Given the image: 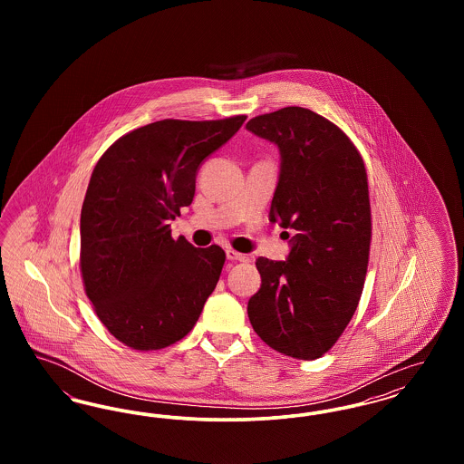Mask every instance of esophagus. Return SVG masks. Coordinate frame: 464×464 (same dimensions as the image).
I'll return each instance as SVG.
<instances>
[{
    "instance_id": "esophagus-1",
    "label": "esophagus",
    "mask_w": 464,
    "mask_h": 464,
    "mask_svg": "<svg viewBox=\"0 0 464 464\" xmlns=\"http://www.w3.org/2000/svg\"><path fill=\"white\" fill-rule=\"evenodd\" d=\"M226 257H227L229 261H240V263H248V261H250L248 256L240 254V252H237V250H233V248H227V250H226Z\"/></svg>"
}]
</instances>
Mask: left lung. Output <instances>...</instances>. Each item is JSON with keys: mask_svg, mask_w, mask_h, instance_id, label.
Returning a JSON list of instances; mask_svg holds the SVG:
<instances>
[{"mask_svg": "<svg viewBox=\"0 0 464 464\" xmlns=\"http://www.w3.org/2000/svg\"><path fill=\"white\" fill-rule=\"evenodd\" d=\"M246 130L280 150L269 221L295 231L287 261H256L261 288L246 313L269 348L314 360L344 332L365 284L372 235L365 165L346 133L304 108L256 116Z\"/></svg>", "mask_w": 464, "mask_h": 464, "instance_id": "left-lung-1", "label": "left lung"}]
</instances>
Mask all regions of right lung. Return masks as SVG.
<instances>
[{"label":"right lung","instance_id":"right-lung-1","mask_svg":"<svg viewBox=\"0 0 464 464\" xmlns=\"http://www.w3.org/2000/svg\"><path fill=\"white\" fill-rule=\"evenodd\" d=\"M245 120L150 123L120 137L92 172L80 221L83 285L104 327L133 350L182 339L219 282L221 246L174 240L169 222L191 205L203 160Z\"/></svg>","mask_w":464,"mask_h":464}]
</instances>
